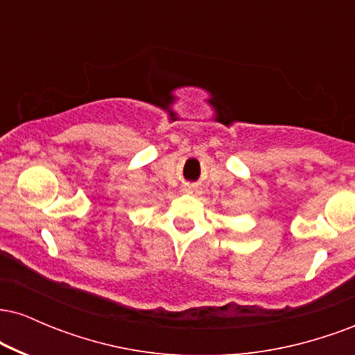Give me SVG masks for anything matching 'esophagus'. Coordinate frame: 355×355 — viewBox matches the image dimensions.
Wrapping results in <instances>:
<instances>
[{
  "instance_id": "34e87169",
  "label": "esophagus",
  "mask_w": 355,
  "mask_h": 355,
  "mask_svg": "<svg viewBox=\"0 0 355 355\" xmlns=\"http://www.w3.org/2000/svg\"><path fill=\"white\" fill-rule=\"evenodd\" d=\"M183 191H185V193H198V189L193 185H185L183 187Z\"/></svg>"
}]
</instances>
